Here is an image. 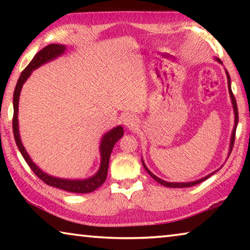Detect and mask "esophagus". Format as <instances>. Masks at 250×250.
Returning a JSON list of instances; mask_svg holds the SVG:
<instances>
[{"instance_id":"1","label":"esophagus","mask_w":250,"mask_h":250,"mask_svg":"<svg viewBox=\"0 0 250 250\" xmlns=\"http://www.w3.org/2000/svg\"><path fill=\"white\" fill-rule=\"evenodd\" d=\"M138 118L134 115H126L124 117V125L129 129H134L138 125Z\"/></svg>"}]
</instances>
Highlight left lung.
<instances>
[{
    "instance_id": "8db88e82",
    "label": "left lung",
    "mask_w": 250,
    "mask_h": 250,
    "mask_svg": "<svg viewBox=\"0 0 250 250\" xmlns=\"http://www.w3.org/2000/svg\"><path fill=\"white\" fill-rule=\"evenodd\" d=\"M216 59V61L218 62H221L222 64V61L219 58H215ZM226 75H227V83H228V91H229V95H230V99H231V104H232V108H234V113H235V125H234V129H232V132H231V138H230V143H229V152H228V156H229V154L231 153V150H232V146H234V142H235V134H236V128H237V125H238V109H237V104H236V99H235V97H234V95H232V91H231V88H230V77H229V74H228V71L226 70ZM142 164H143V167H145V168H146V171L149 173V174L153 177V179L158 182V183H160V184H162V185H164V186H167V188H189V186H194V185H196V184H198V183H202L203 181H205V180H207L208 179L209 176H211L214 174L215 172H213V173H210V174H208V175H206L205 177H202V179H200V180H197V181H193V182H185V183H172V182H167V181H163V180H161L160 177H158V176H155L153 173H152L149 168L146 167V166L145 164V161L142 160ZM219 170V168H218Z\"/></svg>"
}]
</instances>
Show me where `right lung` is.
Segmentation results:
<instances>
[{
	"label": "right lung",
	"instance_id": "add662e5",
	"mask_svg": "<svg viewBox=\"0 0 250 250\" xmlns=\"http://www.w3.org/2000/svg\"><path fill=\"white\" fill-rule=\"evenodd\" d=\"M66 46L59 45V44H50L44 47L42 50L37 53L31 62L27 65L22 74H21L20 78L16 83L14 96H13V107H14V115H13V133L15 138L16 146H18L19 150L22 153L24 160L26 161L28 167L31 170L35 173V174L40 177V179L47 185L54 186L56 188H61L62 191L70 192V193H90L94 192L95 189L99 188L100 185L104 184V182L107 179L108 174V167H109V159L111 151L113 149V146L116 142L122 138L124 135V128L121 125H118L109 132L105 133L100 142V156H101V163L98 172L96 173L94 176L89 177V179L84 180H67V179H58V177L50 176L47 173H45L41 170V168L33 162L32 159L29 158L28 153L25 150V147L22 145L20 138V131H19V100H20V94L22 90V87L24 83L26 82L27 78L31 76L32 71L39 68L40 66L46 64L53 59L57 58L65 53Z\"/></svg>",
	"mask_w": 250,
	"mask_h": 250
}]
</instances>
